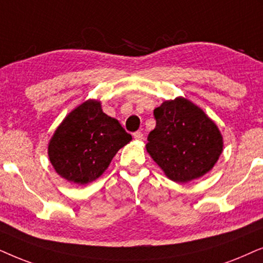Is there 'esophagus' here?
I'll list each match as a JSON object with an SVG mask.
<instances>
[{"instance_id": "1", "label": "esophagus", "mask_w": 263, "mask_h": 263, "mask_svg": "<svg viewBox=\"0 0 263 263\" xmlns=\"http://www.w3.org/2000/svg\"><path fill=\"white\" fill-rule=\"evenodd\" d=\"M134 138L136 139V141H142V139H143V134H142L141 131L135 132V134H134Z\"/></svg>"}]
</instances>
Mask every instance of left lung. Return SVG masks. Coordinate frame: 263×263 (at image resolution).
<instances>
[{"label": "left lung", "mask_w": 263, "mask_h": 263, "mask_svg": "<svg viewBox=\"0 0 263 263\" xmlns=\"http://www.w3.org/2000/svg\"><path fill=\"white\" fill-rule=\"evenodd\" d=\"M155 128L145 148L168 179L189 183L207 174L223 149L218 125L184 97L164 101L154 109Z\"/></svg>", "instance_id": "8db88e82"}]
</instances>
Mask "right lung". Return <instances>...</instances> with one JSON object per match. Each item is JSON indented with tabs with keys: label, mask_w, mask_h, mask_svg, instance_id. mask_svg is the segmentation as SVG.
Masks as SVG:
<instances>
[{
	"label": "right lung",
	"mask_w": 263,
	"mask_h": 263,
	"mask_svg": "<svg viewBox=\"0 0 263 263\" xmlns=\"http://www.w3.org/2000/svg\"><path fill=\"white\" fill-rule=\"evenodd\" d=\"M132 141L101 102L86 100L66 115L48 144L55 172L69 183L85 185L103 174L115 154Z\"/></svg>",
	"instance_id": "obj_1"
}]
</instances>
